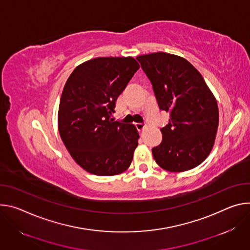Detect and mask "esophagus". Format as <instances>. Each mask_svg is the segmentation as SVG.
<instances>
[{
	"mask_svg": "<svg viewBox=\"0 0 250 250\" xmlns=\"http://www.w3.org/2000/svg\"><path fill=\"white\" fill-rule=\"evenodd\" d=\"M135 126H136L138 131H143L145 129V127H146V124H144V123H136Z\"/></svg>",
	"mask_w": 250,
	"mask_h": 250,
	"instance_id": "1",
	"label": "esophagus"
}]
</instances>
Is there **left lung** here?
Here are the masks:
<instances>
[{
	"label": "left lung",
	"instance_id": "left-lung-1",
	"mask_svg": "<svg viewBox=\"0 0 250 250\" xmlns=\"http://www.w3.org/2000/svg\"><path fill=\"white\" fill-rule=\"evenodd\" d=\"M136 60L153 86L161 110L170 112L163 140L152 149L155 161L170 172L196 168L210 153L218 126L215 98L202 74L187 60L167 52Z\"/></svg>",
	"mask_w": 250,
	"mask_h": 250
}]
</instances>
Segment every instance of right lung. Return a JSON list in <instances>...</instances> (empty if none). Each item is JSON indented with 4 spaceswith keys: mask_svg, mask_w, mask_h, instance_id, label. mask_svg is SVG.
<instances>
[{
    "mask_svg": "<svg viewBox=\"0 0 250 250\" xmlns=\"http://www.w3.org/2000/svg\"><path fill=\"white\" fill-rule=\"evenodd\" d=\"M133 58H96L68 77L59 108V130L73 160L97 176L126 171L138 146L132 124L114 121L116 100L139 69Z\"/></svg>",
    "mask_w": 250,
    "mask_h": 250,
    "instance_id": "add662e5",
    "label": "right lung"
}]
</instances>
